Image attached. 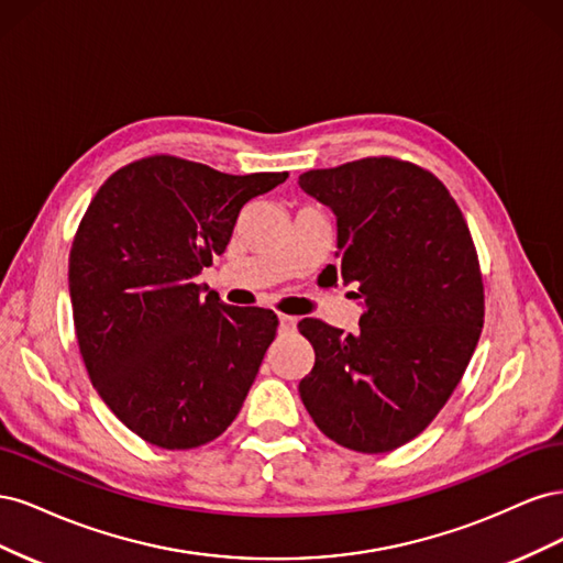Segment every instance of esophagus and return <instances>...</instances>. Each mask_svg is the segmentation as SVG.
<instances>
[{
	"label": "esophagus",
	"mask_w": 563,
	"mask_h": 563,
	"mask_svg": "<svg viewBox=\"0 0 563 563\" xmlns=\"http://www.w3.org/2000/svg\"><path fill=\"white\" fill-rule=\"evenodd\" d=\"M298 327V319L291 314H279V331L282 333H294Z\"/></svg>",
	"instance_id": "esophagus-1"
}]
</instances>
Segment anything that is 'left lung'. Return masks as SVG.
Wrapping results in <instances>:
<instances>
[{
    "label": "left lung",
    "instance_id": "1",
    "mask_svg": "<svg viewBox=\"0 0 563 563\" xmlns=\"http://www.w3.org/2000/svg\"><path fill=\"white\" fill-rule=\"evenodd\" d=\"M300 187L335 213L338 265L360 286V331L321 319L298 331L314 366L298 385L317 428L360 453H387L444 408L484 327V282L470 228L428 168L366 157L317 168Z\"/></svg>",
    "mask_w": 563,
    "mask_h": 563
}]
</instances>
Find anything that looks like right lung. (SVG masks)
I'll return each instance as SVG.
<instances>
[{
    "label": "right lung",
    "instance_id": "1",
    "mask_svg": "<svg viewBox=\"0 0 563 563\" xmlns=\"http://www.w3.org/2000/svg\"><path fill=\"white\" fill-rule=\"evenodd\" d=\"M288 178L152 155L114 172L77 228L70 298L96 391L147 444H209L240 413L279 319L201 298L242 207Z\"/></svg>",
    "mask_w": 563,
    "mask_h": 563
}]
</instances>
